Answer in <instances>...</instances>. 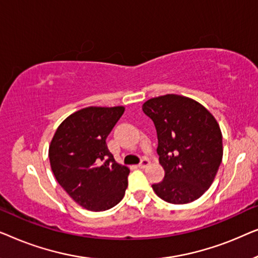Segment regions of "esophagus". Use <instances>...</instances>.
<instances>
[{
    "instance_id": "34e87169",
    "label": "esophagus",
    "mask_w": 258,
    "mask_h": 258,
    "mask_svg": "<svg viewBox=\"0 0 258 258\" xmlns=\"http://www.w3.org/2000/svg\"><path fill=\"white\" fill-rule=\"evenodd\" d=\"M150 164V161L148 160V158H142V161L140 162V164H139V168H146V167H148V165Z\"/></svg>"
}]
</instances>
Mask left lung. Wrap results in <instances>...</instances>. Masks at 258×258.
<instances>
[{"label": "left lung", "mask_w": 258, "mask_h": 258, "mask_svg": "<svg viewBox=\"0 0 258 258\" xmlns=\"http://www.w3.org/2000/svg\"><path fill=\"white\" fill-rule=\"evenodd\" d=\"M142 110L156 128L158 160L164 169L162 182L151 185L154 191L174 204L200 199L223 157L217 121L199 102L174 94L150 98Z\"/></svg>", "instance_id": "left-lung-1"}]
</instances>
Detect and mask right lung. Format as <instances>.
I'll list each match as a JSON object with an SVG mask.
<instances>
[{
    "label": "right lung",
    "instance_id": "1",
    "mask_svg": "<svg viewBox=\"0 0 258 258\" xmlns=\"http://www.w3.org/2000/svg\"><path fill=\"white\" fill-rule=\"evenodd\" d=\"M124 107H89L74 112L56 130L49 160L56 181L81 207L104 211L121 202L130 170L118 164L107 137Z\"/></svg>",
    "mask_w": 258,
    "mask_h": 258
}]
</instances>
